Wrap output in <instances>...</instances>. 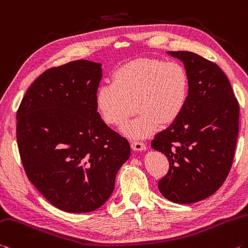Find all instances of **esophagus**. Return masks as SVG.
<instances>
[{"mask_svg":"<svg viewBox=\"0 0 248 248\" xmlns=\"http://www.w3.org/2000/svg\"><path fill=\"white\" fill-rule=\"evenodd\" d=\"M132 148L136 152H144L146 151V145L141 141H132L131 143Z\"/></svg>","mask_w":248,"mask_h":248,"instance_id":"34e87169","label":"esophagus"}]
</instances>
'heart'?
I'll list each match as a JSON object with an SVG mask.
<instances>
[{"label": "heart", "instance_id": "1", "mask_svg": "<svg viewBox=\"0 0 248 248\" xmlns=\"http://www.w3.org/2000/svg\"><path fill=\"white\" fill-rule=\"evenodd\" d=\"M190 80L186 68L174 60L139 59L120 67L111 84L95 93V108L105 124L120 127L133 113L137 114L122 128L131 140L153 135L184 113L189 99Z\"/></svg>", "mask_w": 248, "mask_h": 248}]
</instances>
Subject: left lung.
Returning a JSON list of instances; mask_svg holds the SVG:
<instances>
[{
	"label": "left lung",
	"instance_id": "obj_1",
	"mask_svg": "<svg viewBox=\"0 0 248 248\" xmlns=\"http://www.w3.org/2000/svg\"><path fill=\"white\" fill-rule=\"evenodd\" d=\"M167 54L185 64L189 99L181 116L157 134L152 147L169 160L167 174L158 181L160 193L189 204L212 196L225 181L236 146L239 105L217 63L190 51Z\"/></svg>",
	"mask_w": 248,
	"mask_h": 248
}]
</instances>
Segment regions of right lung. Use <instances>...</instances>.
<instances>
[{
	"instance_id": "obj_1",
	"label": "right lung",
	"mask_w": 248,
	"mask_h": 248,
	"mask_svg": "<svg viewBox=\"0 0 248 248\" xmlns=\"http://www.w3.org/2000/svg\"><path fill=\"white\" fill-rule=\"evenodd\" d=\"M101 63L76 60L50 68L28 88L16 119L28 179L50 203L70 213L102 206L131 155L126 139L95 108Z\"/></svg>"
}]
</instances>
